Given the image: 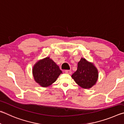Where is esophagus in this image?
Returning a JSON list of instances; mask_svg holds the SVG:
<instances>
[{"instance_id":"1","label":"esophagus","mask_w":124,"mask_h":124,"mask_svg":"<svg viewBox=\"0 0 124 124\" xmlns=\"http://www.w3.org/2000/svg\"><path fill=\"white\" fill-rule=\"evenodd\" d=\"M65 72L66 73H68V74H71V73H72L71 71L69 70H66L65 71Z\"/></svg>"}]
</instances>
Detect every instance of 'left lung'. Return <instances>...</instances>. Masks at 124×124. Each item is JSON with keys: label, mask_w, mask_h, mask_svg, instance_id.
<instances>
[{"label": "left lung", "mask_w": 124, "mask_h": 124, "mask_svg": "<svg viewBox=\"0 0 124 124\" xmlns=\"http://www.w3.org/2000/svg\"><path fill=\"white\" fill-rule=\"evenodd\" d=\"M98 76V71L94 65L82 58L78 63L77 70L72 75V78L81 87L89 89L96 83Z\"/></svg>", "instance_id": "left-lung-1"}]
</instances>
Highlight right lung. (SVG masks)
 <instances>
[{
	"instance_id": "right-lung-1",
	"label": "right lung",
	"mask_w": 124,
	"mask_h": 124,
	"mask_svg": "<svg viewBox=\"0 0 124 124\" xmlns=\"http://www.w3.org/2000/svg\"><path fill=\"white\" fill-rule=\"evenodd\" d=\"M62 73L59 66L49 57L39 61L32 69L35 81L42 87L51 85Z\"/></svg>"
}]
</instances>
